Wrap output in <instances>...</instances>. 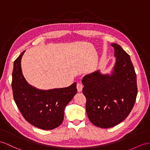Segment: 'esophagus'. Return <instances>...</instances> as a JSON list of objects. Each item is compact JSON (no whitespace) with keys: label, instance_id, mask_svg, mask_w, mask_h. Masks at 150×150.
<instances>
[{"label":"esophagus","instance_id":"34e87169","mask_svg":"<svg viewBox=\"0 0 150 150\" xmlns=\"http://www.w3.org/2000/svg\"><path fill=\"white\" fill-rule=\"evenodd\" d=\"M76 89H77L78 92H81L82 91L83 89V85L82 83H78L76 84Z\"/></svg>","mask_w":150,"mask_h":150}]
</instances>
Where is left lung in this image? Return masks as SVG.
<instances>
[{
  "instance_id": "1",
  "label": "left lung",
  "mask_w": 150,
  "mask_h": 150,
  "mask_svg": "<svg viewBox=\"0 0 150 150\" xmlns=\"http://www.w3.org/2000/svg\"><path fill=\"white\" fill-rule=\"evenodd\" d=\"M116 63L111 75L99 71L82 80L90 121L101 128H110L128 117L137 94L136 74L130 56L117 44H112Z\"/></svg>"
}]
</instances>
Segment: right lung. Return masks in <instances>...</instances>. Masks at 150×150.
Returning a JSON list of instances; mask_svg holds the SVG:
<instances>
[{"label": "right lung", "instance_id": "add662e5", "mask_svg": "<svg viewBox=\"0 0 150 150\" xmlns=\"http://www.w3.org/2000/svg\"><path fill=\"white\" fill-rule=\"evenodd\" d=\"M25 51L14 62L12 89L14 101L23 117L30 124L41 129H54L62 124L65 107L77 92L76 83L67 87L46 91L30 85L21 67Z\"/></svg>", "mask_w": 150, "mask_h": 150}]
</instances>
